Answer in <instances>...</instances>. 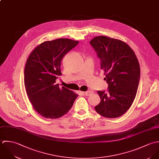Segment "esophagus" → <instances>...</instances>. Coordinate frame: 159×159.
Segmentation results:
<instances>
[{"label": "esophagus", "instance_id": "34e87169", "mask_svg": "<svg viewBox=\"0 0 159 159\" xmlns=\"http://www.w3.org/2000/svg\"><path fill=\"white\" fill-rule=\"evenodd\" d=\"M81 93L84 95L89 96L92 93V92L90 91H88V92H81Z\"/></svg>", "mask_w": 159, "mask_h": 159}]
</instances>
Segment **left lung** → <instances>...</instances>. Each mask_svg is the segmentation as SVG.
Masks as SVG:
<instances>
[{"label": "left lung", "instance_id": "left-lung-1", "mask_svg": "<svg viewBox=\"0 0 159 159\" xmlns=\"http://www.w3.org/2000/svg\"><path fill=\"white\" fill-rule=\"evenodd\" d=\"M101 61L104 80L108 84L107 92L98 91L101 102L96 111L107 118H117L131 107L137 93L140 67L138 58L124 42L100 35L90 42Z\"/></svg>", "mask_w": 159, "mask_h": 159}]
</instances>
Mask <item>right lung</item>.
<instances>
[{
    "label": "right lung",
    "instance_id": "right-lung-1",
    "mask_svg": "<svg viewBox=\"0 0 159 159\" xmlns=\"http://www.w3.org/2000/svg\"><path fill=\"white\" fill-rule=\"evenodd\" d=\"M69 39H58L40 43L31 52L25 67V86L33 107L42 117L57 119L66 114L78 96L56 84L62 75L61 62L64 55L78 43Z\"/></svg>",
    "mask_w": 159,
    "mask_h": 159
}]
</instances>
